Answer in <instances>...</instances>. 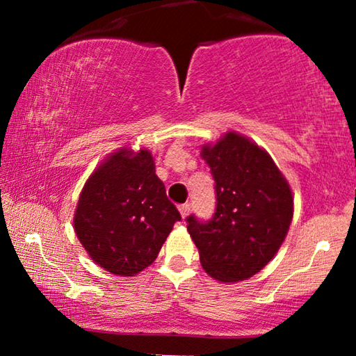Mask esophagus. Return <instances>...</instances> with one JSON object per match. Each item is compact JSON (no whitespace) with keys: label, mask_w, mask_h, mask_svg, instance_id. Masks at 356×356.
Returning <instances> with one entry per match:
<instances>
[{"label":"esophagus","mask_w":356,"mask_h":356,"mask_svg":"<svg viewBox=\"0 0 356 356\" xmlns=\"http://www.w3.org/2000/svg\"><path fill=\"white\" fill-rule=\"evenodd\" d=\"M179 212H180V215H182V218L185 220L186 216H188V213H190V206H188V204H182V206H179Z\"/></svg>","instance_id":"obj_1"}]
</instances>
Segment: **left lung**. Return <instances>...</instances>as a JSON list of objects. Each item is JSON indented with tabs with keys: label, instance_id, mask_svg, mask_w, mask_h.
<instances>
[{
	"label": "left lung",
	"instance_id": "1",
	"mask_svg": "<svg viewBox=\"0 0 356 356\" xmlns=\"http://www.w3.org/2000/svg\"><path fill=\"white\" fill-rule=\"evenodd\" d=\"M202 159L215 180L216 209L209 221L186 218L206 273L221 282L251 278L272 261L284 242L293 216V196L272 156L236 131Z\"/></svg>",
	"mask_w": 356,
	"mask_h": 356
}]
</instances>
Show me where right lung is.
<instances>
[{
    "label": "right lung",
    "instance_id": "right-lung-1",
    "mask_svg": "<svg viewBox=\"0 0 356 356\" xmlns=\"http://www.w3.org/2000/svg\"><path fill=\"white\" fill-rule=\"evenodd\" d=\"M180 213L168 200L147 149L120 147L84 184L74 216L89 257L118 276H135L152 264Z\"/></svg>",
    "mask_w": 356,
    "mask_h": 356
}]
</instances>
